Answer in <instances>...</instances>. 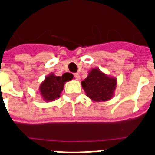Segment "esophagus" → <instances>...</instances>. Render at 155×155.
Returning <instances> with one entry per match:
<instances>
[{
	"label": "esophagus",
	"mask_w": 155,
	"mask_h": 155,
	"mask_svg": "<svg viewBox=\"0 0 155 155\" xmlns=\"http://www.w3.org/2000/svg\"><path fill=\"white\" fill-rule=\"evenodd\" d=\"M74 78L76 79V80H78V81L81 79V75H80V74H79V73H75V74H74Z\"/></svg>",
	"instance_id": "esophagus-1"
}]
</instances>
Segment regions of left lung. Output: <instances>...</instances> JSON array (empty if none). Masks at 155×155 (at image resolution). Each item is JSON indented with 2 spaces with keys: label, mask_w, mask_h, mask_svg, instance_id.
<instances>
[{
  "label": "left lung",
  "mask_w": 155,
  "mask_h": 155,
  "mask_svg": "<svg viewBox=\"0 0 155 155\" xmlns=\"http://www.w3.org/2000/svg\"><path fill=\"white\" fill-rule=\"evenodd\" d=\"M117 80L98 69L94 68L88 73V76L81 84L85 94L92 101H107L114 96Z\"/></svg>",
  "instance_id": "8db88e82"
}]
</instances>
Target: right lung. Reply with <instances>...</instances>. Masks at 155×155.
<instances>
[{
  "label": "right lung",
  "instance_id": "1",
  "mask_svg": "<svg viewBox=\"0 0 155 155\" xmlns=\"http://www.w3.org/2000/svg\"><path fill=\"white\" fill-rule=\"evenodd\" d=\"M73 79V74L64 73L62 76H56L54 73L49 74L41 82L39 87L41 98L46 102L54 101L61 96L64 84Z\"/></svg>",
  "mask_w": 155,
  "mask_h": 155
}]
</instances>
